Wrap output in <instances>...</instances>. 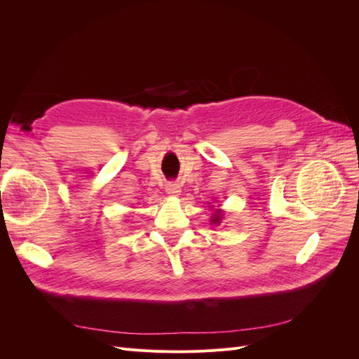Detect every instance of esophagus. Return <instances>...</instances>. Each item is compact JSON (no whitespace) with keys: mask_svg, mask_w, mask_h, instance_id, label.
Listing matches in <instances>:
<instances>
[{"mask_svg":"<svg viewBox=\"0 0 359 359\" xmlns=\"http://www.w3.org/2000/svg\"><path fill=\"white\" fill-rule=\"evenodd\" d=\"M166 193L170 194V196H178V194L181 193L180 184H177V182H169V184H166Z\"/></svg>","mask_w":359,"mask_h":359,"instance_id":"1","label":"esophagus"}]
</instances>
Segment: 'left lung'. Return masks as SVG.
I'll use <instances>...</instances> for the list:
<instances>
[{"mask_svg": "<svg viewBox=\"0 0 359 359\" xmlns=\"http://www.w3.org/2000/svg\"><path fill=\"white\" fill-rule=\"evenodd\" d=\"M223 211L222 210H214V214L211 215L212 219H211V223H214V224H220L222 223V220H223V214H222Z\"/></svg>", "mask_w": 359, "mask_h": 359, "instance_id": "obj_1", "label": "left lung"}]
</instances>
